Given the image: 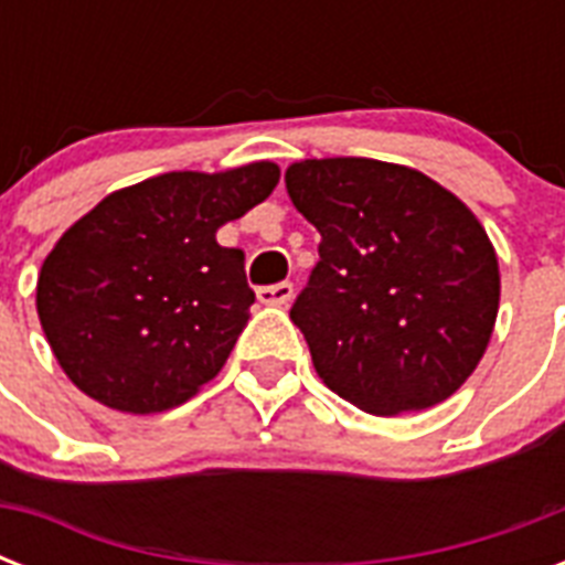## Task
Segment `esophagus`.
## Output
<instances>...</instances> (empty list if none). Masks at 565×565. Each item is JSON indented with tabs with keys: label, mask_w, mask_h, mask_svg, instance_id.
I'll use <instances>...</instances> for the list:
<instances>
[{
	"label": "esophagus",
	"mask_w": 565,
	"mask_h": 565,
	"mask_svg": "<svg viewBox=\"0 0 565 565\" xmlns=\"http://www.w3.org/2000/svg\"><path fill=\"white\" fill-rule=\"evenodd\" d=\"M257 299L264 301V305H275V308H284V305L292 299V284L290 281H278V284H269V287H257Z\"/></svg>",
	"instance_id": "obj_1"
}]
</instances>
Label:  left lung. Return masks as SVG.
Listing matches in <instances>:
<instances>
[{
    "mask_svg": "<svg viewBox=\"0 0 565 565\" xmlns=\"http://www.w3.org/2000/svg\"><path fill=\"white\" fill-rule=\"evenodd\" d=\"M319 260L290 319L328 390L375 416L446 402L499 317V257L475 213L419 170L372 158L292 163Z\"/></svg>",
    "mask_w": 565,
    "mask_h": 565,
    "instance_id": "obj_1",
    "label": "left lung"
}]
</instances>
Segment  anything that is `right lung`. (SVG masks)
Returning a JSON list of instances; mask_svg holds the SVG:
<instances>
[{
	"label": "right lung",
	"instance_id": "obj_1",
	"mask_svg": "<svg viewBox=\"0 0 565 565\" xmlns=\"http://www.w3.org/2000/svg\"><path fill=\"white\" fill-rule=\"evenodd\" d=\"M281 179L269 161L163 172L105 195L64 231L38 278V317L61 370L122 413L179 407L225 366L255 292L216 231Z\"/></svg>",
	"mask_w": 565,
	"mask_h": 565
}]
</instances>
